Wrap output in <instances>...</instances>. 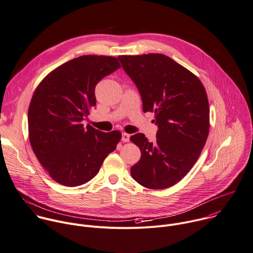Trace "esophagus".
<instances>
[{"instance_id": "obj_1", "label": "esophagus", "mask_w": 253, "mask_h": 253, "mask_svg": "<svg viewBox=\"0 0 253 253\" xmlns=\"http://www.w3.org/2000/svg\"><path fill=\"white\" fill-rule=\"evenodd\" d=\"M122 141L125 142V143L129 142V141H130V135L127 134V133H123V134H122Z\"/></svg>"}]
</instances>
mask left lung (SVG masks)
Segmentation results:
<instances>
[{"label": "left lung", "mask_w": 253, "mask_h": 253, "mask_svg": "<svg viewBox=\"0 0 253 253\" xmlns=\"http://www.w3.org/2000/svg\"><path fill=\"white\" fill-rule=\"evenodd\" d=\"M123 69L141 94L144 112H155L157 140L130 137L141 150L131 167L141 186L167 189L180 182L199 159L210 131V106L202 81L189 69L161 53L119 55Z\"/></svg>", "instance_id": "obj_1"}]
</instances>
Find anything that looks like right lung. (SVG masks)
I'll use <instances>...</instances> for the list:
<instances>
[{"label": "right lung", "instance_id": "add662e5", "mask_svg": "<svg viewBox=\"0 0 253 253\" xmlns=\"http://www.w3.org/2000/svg\"><path fill=\"white\" fill-rule=\"evenodd\" d=\"M120 67L113 56L82 55L53 69L36 88L28 112L30 143L56 183H87L116 149L121 132L104 133L81 121L96 105V84Z\"/></svg>", "mask_w": 253, "mask_h": 253}]
</instances>
